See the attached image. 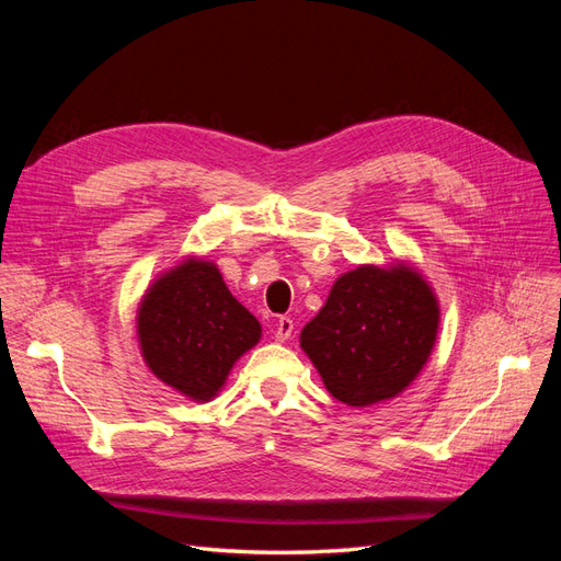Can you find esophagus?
Returning a JSON list of instances; mask_svg holds the SVG:
<instances>
[{
	"instance_id": "1",
	"label": "esophagus",
	"mask_w": 561,
	"mask_h": 561,
	"mask_svg": "<svg viewBox=\"0 0 561 561\" xmlns=\"http://www.w3.org/2000/svg\"><path fill=\"white\" fill-rule=\"evenodd\" d=\"M293 330H295V322H293V318L280 316V318L276 320V330H274L276 342H285V339H290Z\"/></svg>"
}]
</instances>
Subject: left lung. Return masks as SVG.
Listing matches in <instances>:
<instances>
[{"mask_svg": "<svg viewBox=\"0 0 561 561\" xmlns=\"http://www.w3.org/2000/svg\"><path fill=\"white\" fill-rule=\"evenodd\" d=\"M437 322V299L414 268L358 266L336 278L299 342L339 402L367 407L416 379Z\"/></svg>", "mask_w": 561, "mask_h": 561, "instance_id": "left-lung-1", "label": "left lung"}]
</instances>
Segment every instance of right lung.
<instances>
[{
	"label": "right lung",
	"instance_id": "obj_1",
	"mask_svg": "<svg viewBox=\"0 0 561 561\" xmlns=\"http://www.w3.org/2000/svg\"><path fill=\"white\" fill-rule=\"evenodd\" d=\"M262 328L227 290L215 264L186 260L149 287L138 311L142 358L192 400H210Z\"/></svg>",
	"mask_w": 561,
	"mask_h": 561
}]
</instances>
